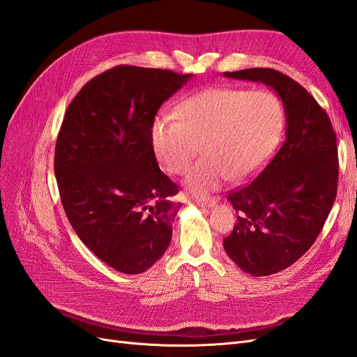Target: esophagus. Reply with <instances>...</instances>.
<instances>
[{
    "label": "esophagus",
    "instance_id": "1",
    "mask_svg": "<svg viewBox=\"0 0 357 357\" xmlns=\"http://www.w3.org/2000/svg\"><path fill=\"white\" fill-rule=\"evenodd\" d=\"M195 201L197 204L202 205V207H213V205H215V202H218L215 198H197Z\"/></svg>",
    "mask_w": 357,
    "mask_h": 357
}]
</instances>
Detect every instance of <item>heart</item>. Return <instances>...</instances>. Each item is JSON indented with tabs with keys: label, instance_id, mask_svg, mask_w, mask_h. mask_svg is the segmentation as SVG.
Instances as JSON below:
<instances>
[{
	"label": "heart",
	"instance_id": "b5f03b06",
	"mask_svg": "<svg viewBox=\"0 0 357 357\" xmlns=\"http://www.w3.org/2000/svg\"><path fill=\"white\" fill-rule=\"evenodd\" d=\"M176 117L159 116L150 129L156 159L169 174L186 177V188L202 195L228 177H252L271 155L282 131V107L273 93L211 88L189 96Z\"/></svg>",
	"mask_w": 357,
	"mask_h": 357
}]
</instances>
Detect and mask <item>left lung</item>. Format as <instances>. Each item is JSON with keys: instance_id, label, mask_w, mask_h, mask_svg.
Returning a JSON list of instances; mask_svg holds the SVG:
<instances>
[{"instance_id": "1", "label": "left lung", "mask_w": 357, "mask_h": 357, "mask_svg": "<svg viewBox=\"0 0 357 357\" xmlns=\"http://www.w3.org/2000/svg\"><path fill=\"white\" fill-rule=\"evenodd\" d=\"M265 83L283 101L286 138L256 178L231 190L236 223L225 252L244 273L262 277L294 265L319 236L338 186L337 135L305 88L273 68L223 73Z\"/></svg>"}]
</instances>
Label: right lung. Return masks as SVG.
<instances>
[{
  "label": "right lung",
  "instance_id": "right-lung-1",
  "mask_svg": "<svg viewBox=\"0 0 357 357\" xmlns=\"http://www.w3.org/2000/svg\"><path fill=\"white\" fill-rule=\"evenodd\" d=\"M190 77L117 66L83 86L61 125L62 207L83 244L123 274L147 271L171 243L178 186L159 169L150 129L159 107Z\"/></svg>",
  "mask_w": 357,
  "mask_h": 357
}]
</instances>
